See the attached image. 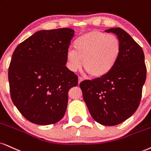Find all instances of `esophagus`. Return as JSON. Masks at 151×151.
Wrapping results in <instances>:
<instances>
[{
    "label": "esophagus",
    "mask_w": 151,
    "mask_h": 151,
    "mask_svg": "<svg viewBox=\"0 0 151 151\" xmlns=\"http://www.w3.org/2000/svg\"><path fill=\"white\" fill-rule=\"evenodd\" d=\"M82 81H83V78L81 77H79V84L80 83H81V82Z\"/></svg>",
    "instance_id": "obj_1"
}]
</instances>
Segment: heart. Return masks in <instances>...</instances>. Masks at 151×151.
<instances>
[{
  "label": "heart",
  "mask_w": 151,
  "mask_h": 151,
  "mask_svg": "<svg viewBox=\"0 0 151 151\" xmlns=\"http://www.w3.org/2000/svg\"><path fill=\"white\" fill-rule=\"evenodd\" d=\"M74 50L67 53V65L76 72L82 66L94 77H103L116 65L121 51L120 40L114 35L91 31L77 38Z\"/></svg>",
  "instance_id": "b5f03b06"
}]
</instances>
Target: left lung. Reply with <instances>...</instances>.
<instances>
[{"label":"left lung","mask_w":151,"mask_h":151,"mask_svg":"<svg viewBox=\"0 0 151 151\" xmlns=\"http://www.w3.org/2000/svg\"><path fill=\"white\" fill-rule=\"evenodd\" d=\"M117 35L121 51L116 65L107 75L80 83L83 98L93 119L113 126L123 123L136 111L146 79L142 47L121 28L106 30Z\"/></svg>","instance_id":"left-lung-1"}]
</instances>
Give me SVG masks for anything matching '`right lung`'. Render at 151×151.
I'll use <instances>...</instances> for the list:
<instances>
[{"instance_id": "add662e5", "label": "right lung", "mask_w": 151, "mask_h": 151, "mask_svg": "<svg viewBox=\"0 0 151 151\" xmlns=\"http://www.w3.org/2000/svg\"><path fill=\"white\" fill-rule=\"evenodd\" d=\"M74 35L68 28L39 30L13 53L8 70L11 98L31 123L51 125L65 115L68 91L78 84L77 76L65 66Z\"/></svg>"}]
</instances>
